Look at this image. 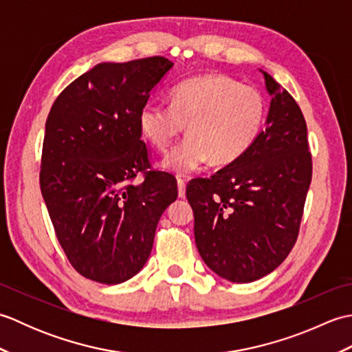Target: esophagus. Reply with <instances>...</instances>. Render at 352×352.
<instances>
[{
	"mask_svg": "<svg viewBox=\"0 0 352 352\" xmlns=\"http://www.w3.org/2000/svg\"><path fill=\"white\" fill-rule=\"evenodd\" d=\"M177 188H178V197L184 198V195H186V183H184V180H182V178H178V180H177Z\"/></svg>",
	"mask_w": 352,
	"mask_h": 352,
	"instance_id": "obj_1",
	"label": "esophagus"
}]
</instances>
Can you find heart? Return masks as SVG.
<instances>
[{
  "label": "heart",
  "mask_w": 352,
  "mask_h": 352,
  "mask_svg": "<svg viewBox=\"0 0 352 352\" xmlns=\"http://www.w3.org/2000/svg\"><path fill=\"white\" fill-rule=\"evenodd\" d=\"M266 116L258 89L241 85L226 74H203L177 85L170 106L145 104L138 124L144 138L166 151L184 130L189 136L164 157L162 166L178 175L237 162L256 144Z\"/></svg>",
  "instance_id": "obj_1"
}]
</instances>
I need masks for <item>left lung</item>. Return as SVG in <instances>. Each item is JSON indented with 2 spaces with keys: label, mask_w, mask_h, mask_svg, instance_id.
Segmentation results:
<instances>
[{
  "label": "left lung",
  "mask_w": 352,
  "mask_h": 352,
  "mask_svg": "<svg viewBox=\"0 0 352 352\" xmlns=\"http://www.w3.org/2000/svg\"><path fill=\"white\" fill-rule=\"evenodd\" d=\"M271 96L250 151L186 189L204 263L231 283L271 274L294 248L311 182L307 125L292 95L261 71Z\"/></svg>",
  "instance_id": "obj_1"
}]
</instances>
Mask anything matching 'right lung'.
Listing matches in <instances>:
<instances>
[{
  "mask_svg": "<svg viewBox=\"0 0 352 352\" xmlns=\"http://www.w3.org/2000/svg\"><path fill=\"white\" fill-rule=\"evenodd\" d=\"M164 57L102 62L65 89L45 124L41 190L71 265L89 280L119 284L151 254L157 223L177 199L168 172L149 170L138 115L172 69Z\"/></svg>",
  "mask_w": 352,
  "mask_h": 352,
  "instance_id": "add662e5",
  "label": "right lung"
}]
</instances>
